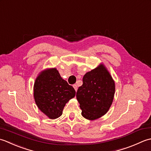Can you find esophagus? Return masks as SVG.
<instances>
[{
	"instance_id": "1",
	"label": "esophagus",
	"mask_w": 151,
	"mask_h": 151,
	"mask_svg": "<svg viewBox=\"0 0 151 151\" xmlns=\"http://www.w3.org/2000/svg\"><path fill=\"white\" fill-rule=\"evenodd\" d=\"M73 88H74L75 91H77V90H78V85H77L76 84H74V85H73Z\"/></svg>"
}]
</instances>
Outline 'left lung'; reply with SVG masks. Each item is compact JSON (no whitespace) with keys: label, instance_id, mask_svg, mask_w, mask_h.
<instances>
[{"label":"left lung","instance_id":"1","mask_svg":"<svg viewBox=\"0 0 151 151\" xmlns=\"http://www.w3.org/2000/svg\"><path fill=\"white\" fill-rule=\"evenodd\" d=\"M115 91V82L103 64L86 73L76 93L82 116L93 121L105 115L111 106Z\"/></svg>","mask_w":151,"mask_h":151}]
</instances>
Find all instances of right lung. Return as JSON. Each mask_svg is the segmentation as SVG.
I'll list each match as a JSON object with an SVG mask.
<instances>
[{
    "instance_id": "right-lung-1",
    "label": "right lung",
    "mask_w": 151,
    "mask_h": 151,
    "mask_svg": "<svg viewBox=\"0 0 151 151\" xmlns=\"http://www.w3.org/2000/svg\"><path fill=\"white\" fill-rule=\"evenodd\" d=\"M75 96L74 88L61 78L56 68L44 70L35 80V102L39 109L51 119L62 115L66 104Z\"/></svg>"
}]
</instances>
